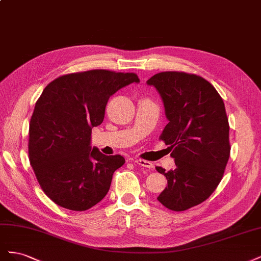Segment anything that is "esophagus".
I'll return each instance as SVG.
<instances>
[{
    "instance_id": "obj_1",
    "label": "esophagus",
    "mask_w": 261,
    "mask_h": 261,
    "mask_svg": "<svg viewBox=\"0 0 261 261\" xmlns=\"http://www.w3.org/2000/svg\"><path fill=\"white\" fill-rule=\"evenodd\" d=\"M134 162H135L138 165H140V167H144V168H148V169L153 168V164L151 162L143 160V159H135V161H134Z\"/></svg>"
}]
</instances>
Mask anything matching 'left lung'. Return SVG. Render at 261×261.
Wrapping results in <instances>:
<instances>
[{"label": "left lung", "mask_w": 261, "mask_h": 261, "mask_svg": "<svg viewBox=\"0 0 261 261\" xmlns=\"http://www.w3.org/2000/svg\"><path fill=\"white\" fill-rule=\"evenodd\" d=\"M162 99L169 123L160 139L172 150L176 167L156 171L168 179L158 197L164 207L184 211L209 198L230 158L228 120L222 98L202 77L162 72L147 81Z\"/></svg>", "instance_id": "1"}]
</instances>
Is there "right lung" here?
<instances>
[{"instance_id": "1", "label": "right lung", "mask_w": 261, "mask_h": 261, "mask_svg": "<svg viewBox=\"0 0 261 261\" xmlns=\"http://www.w3.org/2000/svg\"><path fill=\"white\" fill-rule=\"evenodd\" d=\"M139 83L134 73L92 69L61 76L43 89L29 125V161L42 191L60 207L85 211L105 198L125 163L91 147L109 98Z\"/></svg>"}]
</instances>
